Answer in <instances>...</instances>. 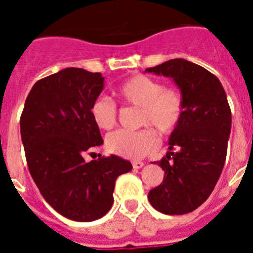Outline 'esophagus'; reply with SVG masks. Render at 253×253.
Wrapping results in <instances>:
<instances>
[{
	"instance_id": "obj_1",
	"label": "esophagus",
	"mask_w": 253,
	"mask_h": 253,
	"mask_svg": "<svg viewBox=\"0 0 253 253\" xmlns=\"http://www.w3.org/2000/svg\"><path fill=\"white\" fill-rule=\"evenodd\" d=\"M144 166V162H142V161H134L133 162V167L134 169H142V167Z\"/></svg>"
}]
</instances>
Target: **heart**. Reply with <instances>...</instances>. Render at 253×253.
Segmentation results:
<instances>
[{
    "mask_svg": "<svg viewBox=\"0 0 253 253\" xmlns=\"http://www.w3.org/2000/svg\"><path fill=\"white\" fill-rule=\"evenodd\" d=\"M116 93L125 104L139 107L140 126H151L162 135H169L180 125L184 114L182 96L172 87H163L154 78L146 75L131 76L119 84ZM90 114L93 123L102 130H110L118 122L116 105L107 97L96 99ZM157 147V134L149 128L138 131L118 130L106 138L107 151L128 160L144 158Z\"/></svg>",
    "mask_w": 253,
    "mask_h": 253,
    "instance_id": "obj_1",
    "label": "heart"
}]
</instances>
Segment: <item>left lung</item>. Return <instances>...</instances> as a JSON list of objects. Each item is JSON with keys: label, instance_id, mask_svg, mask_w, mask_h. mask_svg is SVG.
<instances>
[{"label": "left lung", "instance_id": "left-lung-1", "mask_svg": "<svg viewBox=\"0 0 253 253\" xmlns=\"http://www.w3.org/2000/svg\"><path fill=\"white\" fill-rule=\"evenodd\" d=\"M146 72L172 78L184 101L180 125L169 135V152L158 161L165 177L149 191L148 200L163 214L190 213L209 198L222 173L231 134V107L218 78L193 62L176 58Z\"/></svg>", "mask_w": 253, "mask_h": 253}]
</instances>
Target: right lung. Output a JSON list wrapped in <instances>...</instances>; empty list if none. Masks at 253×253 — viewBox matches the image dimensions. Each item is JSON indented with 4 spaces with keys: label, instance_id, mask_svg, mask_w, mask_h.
I'll list each match as a JSON object with an SVG mask.
<instances>
[{
    "label": "right lung",
    "instance_id": "add662e5",
    "mask_svg": "<svg viewBox=\"0 0 253 253\" xmlns=\"http://www.w3.org/2000/svg\"><path fill=\"white\" fill-rule=\"evenodd\" d=\"M104 80L82 68L62 69L33 86L20 118L31 177L45 202L76 222L104 216L113 207L118 176L133 169L114 154L91 162L84 158L104 143L90 114Z\"/></svg>",
    "mask_w": 253,
    "mask_h": 253
}]
</instances>
